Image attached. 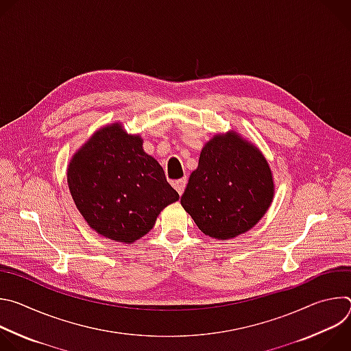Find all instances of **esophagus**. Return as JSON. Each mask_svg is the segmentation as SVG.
Instances as JSON below:
<instances>
[{"instance_id": "obj_1", "label": "esophagus", "mask_w": 351, "mask_h": 351, "mask_svg": "<svg viewBox=\"0 0 351 351\" xmlns=\"http://www.w3.org/2000/svg\"><path fill=\"white\" fill-rule=\"evenodd\" d=\"M186 184H187L186 178H183V179H179V180L173 182V187L176 189V191H178L180 195L183 194V191H184V189H186Z\"/></svg>"}]
</instances>
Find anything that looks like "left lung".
Segmentation results:
<instances>
[{
	"mask_svg": "<svg viewBox=\"0 0 351 351\" xmlns=\"http://www.w3.org/2000/svg\"><path fill=\"white\" fill-rule=\"evenodd\" d=\"M274 195V176L264 154L230 130L204 144L180 204L204 234L229 240L254 228Z\"/></svg>",
	"mask_w": 351,
	"mask_h": 351,
	"instance_id": "obj_1",
	"label": "left lung"
}]
</instances>
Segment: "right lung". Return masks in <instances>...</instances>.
<instances>
[{
	"label": "right lung",
	"mask_w": 351,
	"mask_h": 351,
	"mask_svg": "<svg viewBox=\"0 0 351 351\" xmlns=\"http://www.w3.org/2000/svg\"><path fill=\"white\" fill-rule=\"evenodd\" d=\"M66 175L87 225L118 243L141 239L179 199L162 167L144 152L141 136L129 134L121 122L94 132L71 158Z\"/></svg>",
	"instance_id": "1"
}]
</instances>
